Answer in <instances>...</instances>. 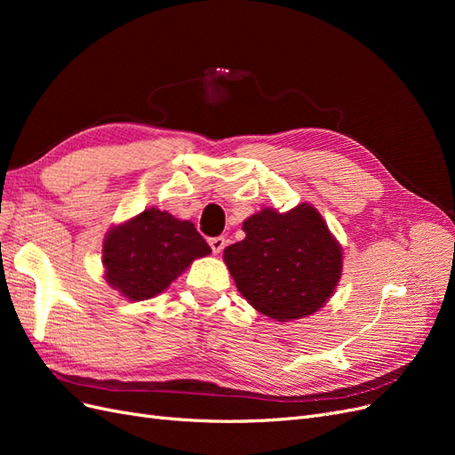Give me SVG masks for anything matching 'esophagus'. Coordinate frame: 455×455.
<instances>
[{
	"mask_svg": "<svg viewBox=\"0 0 455 455\" xmlns=\"http://www.w3.org/2000/svg\"><path fill=\"white\" fill-rule=\"evenodd\" d=\"M209 243H211V249H212L214 254L222 252L224 246H226V239H224V237H212Z\"/></svg>",
	"mask_w": 455,
	"mask_h": 455,
	"instance_id": "esophagus-1",
	"label": "esophagus"
}]
</instances>
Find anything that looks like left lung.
Segmentation results:
<instances>
[{
  "label": "left lung",
  "instance_id": "1",
  "mask_svg": "<svg viewBox=\"0 0 455 455\" xmlns=\"http://www.w3.org/2000/svg\"><path fill=\"white\" fill-rule=\"evenodd\" d=\"M246 237L226 246L237 291L261 315L291 323L319 311L336 292L343 249L311 203L258 211L243 222Z\"/></svg>",
  "mask_w": 455,
  "mask_h": 455
}]
</instances>
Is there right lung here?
<instances>
[{
    "mask_svg": "<svg viewBox=\"0 0 455 455\" xmlns=\"http://www.w3.org/2000/svg\"><path fill=\"white\" fill-rule=\"evenodd\" d=\"M211 252L194 224L148 206L106 233L104 279L123 298L144 301L167 291L191 261Z\"/></svg>",
    "mask_w": 455,
    "mask_h": 455,
    "instance_id": "obj_1",
    "label": "right lung"
}]
</instances>
